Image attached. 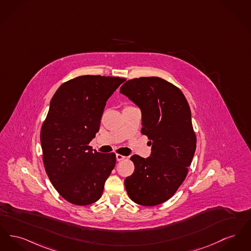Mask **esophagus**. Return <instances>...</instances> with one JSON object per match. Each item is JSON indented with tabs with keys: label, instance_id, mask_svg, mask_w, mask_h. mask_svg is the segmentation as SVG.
I'll return each mask as SVG.
<instances>
[{
	"label": "esophagus",
	"instance_id": "1",
	"mask_svg": "<svg viewBox=\"0 0 251 251\" xmlns=\"http://www.w3.org/2000/svg\"><path fill=\"white\" fill-rule=\"evenodd\" d=\"M116 157H117V160H118V161H122V160H124V159L126 158L124 155H122V154H120V153H117V154H116Z\"/></svg>",
	"mask_w": 251,
	"mask_h": 251
}]
</instances>
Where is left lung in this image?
Segmentation results:
<instances>
[{
  "instance_id": "obj_1",
  "label": "left lung",
  "mask_w": 251,
  "mask_h": 251,
  "mask_svg": "<svg viewBox=\"0 0 251 251\" xmlns=\"http://www.w3.org/2000/svg\"><path fill=\"white\" fill-rule=\"evenodd\" d=\"M120 93L140 108L141 133L151 145L150 157H131L134 171L124 181L126 191L138 205L162 204L184 182L196 149L190 106L180 89L157 76L130 79Z\"/></svg>"
}]
</instances>
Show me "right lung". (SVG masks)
<instances>
[{"label":"right lung","instance_id":"obj_1","mask_svg":"<svg viewBox=\"0 0 251 251\" xmlns=\"http://www.w3.org/2000/svg\"><path fill=\"white\" fill-rule=\"evenodd\" d=\"M125 78L80 75L62 83L53 96L41 129L45 172L59 195L86 206L102 195L116 165V153L92 150L107 100Z\"/></svg>","mask_w":251,"mask_h":251}]
</instances>
